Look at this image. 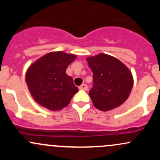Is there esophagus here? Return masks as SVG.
<instances>
[{"label":"esophagus","mask_w":160,"mask_h":160,"mask_svg":"<svg viewBox=\"0 0 160 160\" xmlns=\"http://www.w3.org/2000/svg\"><path fill=\"white\" fill-rule=\"evenodd\" d=\"M79 89L82 90H88V86H87L86 84H82L81 86L79 87Z\"/></svg>","instance_id":"esophagus-1"}]
</instances>
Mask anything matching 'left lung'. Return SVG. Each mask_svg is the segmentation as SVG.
Returning a JSON list of instances; mask_svg holds the SVG:
<instances>
[{"instance_id": "8db88e82", "label": "left lung", "mask_w": 160, "mask_h": 160, "mask_svg": "<svg viewBox=\"0 0 160 160\" xmlns=\"http://www.w3.org/2000/svg\"><path fill=\"white\" fill-rule=\"evenodd\" d=\"M93 72L89 95L96 108L108 111L119 107L129 97L133 77L129 69L114 56L101 53L87 58Z\"/></svg>"}]
</instances>
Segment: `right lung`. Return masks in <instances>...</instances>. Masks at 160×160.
<instances>
[{"instance_id": "add662e5", "label": "right lung", "mask_w": 160, "mask_h": 160, "mask_svg": "<svg viewBox=\"0 0 160 160\" xmlns=\"http://www.w3.org/2000/svg\"><path fill=\"white\" fill-rule=\"evenodd\" d=\"M76 59V55L52 52L31 64L25 81L31 95L39 105L50 111H59L70 104L78 88L66 70Z\"/></svg>"}]
</instances>
